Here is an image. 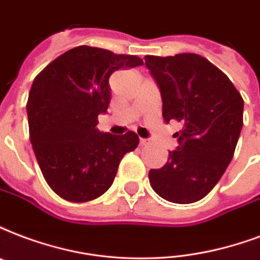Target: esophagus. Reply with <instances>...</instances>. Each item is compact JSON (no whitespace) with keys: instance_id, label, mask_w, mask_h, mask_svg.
I'll return each mask as SVG.
<instances>
[{"instance_id":"obj_1","label":"esophagus","mask_w":260,"mask_h":260,"mask_svg":"<svg viewBox=\"0 0 260 260\" xmlns=\"http://www.w3.org/2000/svg\"><path fill=\"white\" fill-rule=\"evenodd\" d=\"M139 143H140V146H147L148 139H140V142H139Z\"/></svg>"}]
</instances>
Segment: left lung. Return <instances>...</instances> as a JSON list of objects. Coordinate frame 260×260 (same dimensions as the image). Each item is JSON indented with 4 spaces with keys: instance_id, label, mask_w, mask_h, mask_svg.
<instances>
[{
    "instance_id": "1",
    "label": "left lung",
    "mask_w": 260,
    "mask_h": 260,
    "mask_svg": "<svg viewBox=\"0 0 260 260\" xmlns=\"http://www.w3.org/2000/svg\"><path fill=\"white\" fill-rule=\"evenodd\" d=\"M161 91L165 122H181L178 147L161 169H151L152 189L165 201L188 205L203 199L225 173L243 128L244 101L225 73L193 53L146 55Z\"/></svg>"
}]
</instances>
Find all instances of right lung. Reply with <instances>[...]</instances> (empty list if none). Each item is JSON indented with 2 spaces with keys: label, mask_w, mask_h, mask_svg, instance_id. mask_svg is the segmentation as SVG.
<instances>
[{
  "label": "right lung",
  "mask_w": 260,
  "mask_h": 260,
  "mask_svg": "<svg viewBox=\"0 0 260 260\" xmlns=\"http://www.w3.org/2000/svg\"><path fill=\"white\" fill-rule=\"evenodd\" d=\"M143 65L138 55L77 46L51 61L34 79L27 102L29 139L49 187L75 203L104 195L122 156L138 147V135L99 132L112 92L109 77Z\"/></svg>",
  "instance_id": "obj_1"
}]
</instances>
